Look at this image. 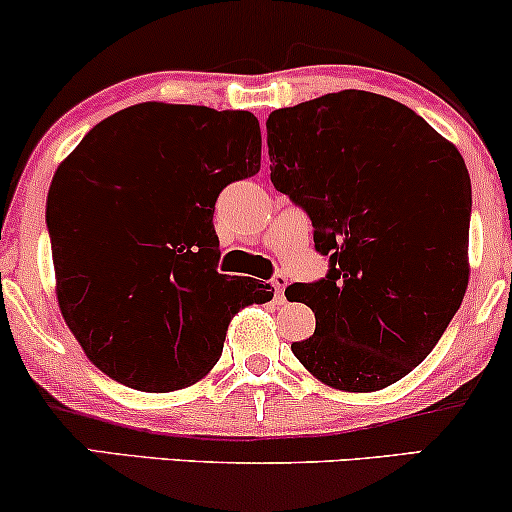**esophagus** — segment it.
Segmentation results:
<instances>
[{"instance_id":"34e87169","label":"esophagus","mask_w":512,"mask_h":512,"mask_svg":"<svg viewBox=\"0 0 512 512\" xmlns=\"http://www.w3.org/2000/svg\"><path fill=\"white\" fill-rule=\"evenodd\" d=\"M272 284H274L276 298H279V301L284 303V291H286V286H289V276H286V274H276L274 279H272Z\"/></svg>"}]
</instances>
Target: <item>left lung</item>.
<instances>
[{
	"mask_svg": "<svg viewBox=\"0 0 512 512\" xmlns=\"http://www.w3.org/2000/svg\"><path fill=\"white\" fill-rule=\"evenodd\" d=\"M267 146L274 187L330 255L325 279L286 289L315 313L293 356L334 390L397 383L431 354L469 284L460 151L407 105L354 88L274 110Z\"/></svg>",
	"mask_w": 512,
	"mask_h": 512,
	"instance_id": "1",
	"label": "left lung"
}]
</instances>
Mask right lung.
Masks as SVG:
<instances>
[{
  "label": "right lung",
  "instance_id": "add662e5",
  "mask_svg": "<svg viewBox=\"0 0 512 512\" xmlns=\"http://www.w3.org/2000/svg\"><path fill=\"white\" fill-rule=\"evenodd\" d=\"M260 156L248 110L139 103L60 163L48 192L57 303L108 378L142 392L195 385L231 317L272 301L269 284L216 272V197L255 175Z\"/></svg>",
  "mask_w": 512,
  "mask_h": 512
}]
</instances>
